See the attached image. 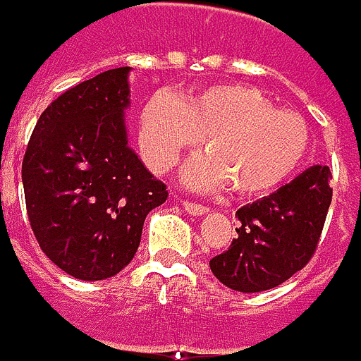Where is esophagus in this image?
Listing matches in <instances>:
<instances>
[{
    "instance_id": "34e87169",
    "label": "esophagus",
    "mask_w": 361,
    "mask_h": 361,
    "mask_svg": "<svg viewBox=\"0 0 361 361\" xmlns=\"http://www.w3.org/2000/svg\"><path fill=\"white\" fill-rule=\"evenodd\" d=\"M183 209H185V213L190 216H202L209 213V209H207L204 204H197V202L190 201H183Z\"/></svg>"
}]
</instances>
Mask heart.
Instances as JSON below:
<instances>
[{
  "label": "heart",
  "instance_id": "1",
  "mask_svg": "<svg viewBox=\"0 0 361 361\" xmlns=\"http://www.w3.org/2000/svg\"><path fill=\"white\" fill-rule=\"evenodd\" d=\"M201 136L207 150L192 154L180 173L192 190L233 185L239 195L269 192L298 171L310 146L303 120L253 86L213 84L180 100L157 94L140 108L138 145L154 173L171 171Z\"/></svg>",
  "mask_w": 361,
  "mask_h": 361
}]
</instances>
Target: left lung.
Wrapping results in <instances>:
<instances>
[{"mask_svg": "<svg viewBox=\"0 0 361 361\" xmlns=\"http://www.w3.org/2000/svg\"><path fill=\"white\" fill-rule=\"evenodd\" d=\"M329 169L313 164L269 197L241 207L237 239L213 257L216 279L241 293L267 291L303 269L317 247L331 202Z\"/></svg>", "mask_w": 361, "mask_h": 361, "instance_id": "1", "label": "left lung"}]
</instances>
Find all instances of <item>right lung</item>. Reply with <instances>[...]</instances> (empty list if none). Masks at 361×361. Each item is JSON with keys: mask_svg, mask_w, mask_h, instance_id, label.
Segmentation results:
<instances>
[{"mask_svg": "<svg viewBox=\"0 0 361 361\" xmlns=\"http://www.w3.org/2000/svg\"><path fill=\"white\" fill-rule=\"evenodd\" d=\"M130 68L78 84L42 112L21 164L42 251L68 275L100 281L132 261L166 185L128 145Z\"/></svg>", "mask_w": 361, "mask_h": 361, "instance_id": "obj_1", "label": "right lung"}]
</instances>
